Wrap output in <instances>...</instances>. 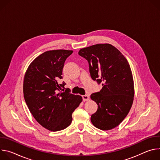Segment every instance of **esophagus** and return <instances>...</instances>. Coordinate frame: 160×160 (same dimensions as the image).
<instances>
[{
    "instance_id": "34e87169",
    "label": "esophagus",
    "mask_w": 160,
    "mask_h": 160,
    "mask_svg": "<svg viewBox=\"0 0 160 160\" xmlns=\"http://www.w3.org/2000/svg\"><path fill=\"white\" fill-rule=\"evenodd\" d=\"M82 99H83V101H87L89 99V97L87 95H83V96H82Z\"/></svg>"
}]
</instances>
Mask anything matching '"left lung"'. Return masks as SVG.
I'll list each match as a JSON object with an SVG mask.
<instances>
[{"label": "left lung", "mask_w": 160, "mask_h": 160, "mask_svg": "<svg viewBox=\"0 0 160 160\" xmlns=\"http://www.w3.org/2000/svg\"><path fill=\"white\" fill-rule=\"evenodd\" d=\"M78 54L88 61L92 79L102 85L99 92L90 96L98 105L91 122L102 130L115 128L127 117L133 101V80L128 62L109 43L81 49Z\"/></svg>", "instance_id": "obj_1"}]
</instances>
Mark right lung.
Masks as SVG:
<instances>
[{
    "instance_id": "1",
    "label": "right lung",
    "mask_w": 160,
    "mask_h": 160,
    "mask_svg": "<svg viewBox=\"0 0 160 160\" xmlns=\"http://www.w3.org/2000/svg\"><path fill=\"white\" fill-rule=\"evenodd\" d=\"M73 51L53 50L43 52L29 65L23 82V94L33 117L43 127L56 132L63 130L72 122V113L82 101L73 95L62 78L64 62ZM63 88V92L60 90Z\"/></svg>"
}]
</instances>
